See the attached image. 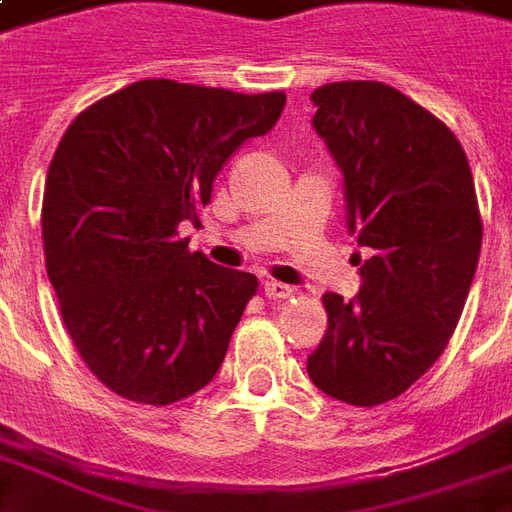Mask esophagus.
Listing matches in <instances>:
<instances>
[{
	"label": "esophagus",
	"instance_id": "obj_1",
	"mask_svg": "<svg viewBox=\"0 0 512 512\" xmlns=\"http://www.w3.org/2000/svg\"><path fill=\"white\" fill-rule=\"evenodd\" d=\"M263 293H266L268 299L282 301L293 296V288H290V285H282V282H277V279H268L266 285H263Z\"/></svg>",
	"mask_w": 512,
	"mask_h": 512
}]
</instances>
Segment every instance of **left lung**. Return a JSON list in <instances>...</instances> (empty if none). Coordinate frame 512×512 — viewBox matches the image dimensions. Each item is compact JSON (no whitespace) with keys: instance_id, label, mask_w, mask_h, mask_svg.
<instances>
[{"instance_id":"8db88e82","label":"left lung","mask_w":512,"mask_h":512,"mask_svg":"<svg viewBox=\"0 0 512 512\" xmlns=\"http://www.w3.org/2000/svg\"><path fill=\"white\" fill-rule=\"evenodd\" d=\"M312 104L343 169L348 233L370 257L354 255V299L323 296L329 326L307 373L348 406H381L428 373L458 326L483 241L472 169L450 128L389 84H323Z\"/></svg>"}]
</instances>
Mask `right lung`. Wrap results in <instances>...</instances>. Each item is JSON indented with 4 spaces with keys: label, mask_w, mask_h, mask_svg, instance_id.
<instances>
[{
    "label": "right lung",
    "mask_w": 512,
    "mask_h": 512,
    "mask_svg": "<svg viewBox=\"0 0 512 512\" xmlns=\"http://www.w3.org/2000/svg\"><path fill=\"white\" fill-rule=\"evenodd\" d=\"M285 93L145 79L73 120L43 191V252L62 323L115 395L169 406L222 367L257 277L189 252L213 180L268 134Z\"/></svg>",
    "instance_id": "add662e5"
}]
</instances>
